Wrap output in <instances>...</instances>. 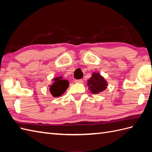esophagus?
Returning <instances> with one entry per match:
<instances>
[{
  "label": "esophagus",
  "mask_w": 152,
  "mask_h": 152,
  "mask_svg": "<svg viewBox=\"0 0 152 152\" xmlns=\"http://www.w3.org/2000/svg\"><path fill=\"white\" fill-rule=\"evenodd\" d=\"M75 83H79V84H81V83H83V80L82 79H80V80H75Z\"/></svg>",
  "instance_id": "1"
}]
</instances>
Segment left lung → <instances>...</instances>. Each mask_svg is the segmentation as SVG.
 I'll list each match as a JSON object with an SVG mask.
<instances>
[{
  "instance_id": "obj_1",
  "label": "left lung",
  "mask_w": 152,
  "mask_h": 152,
  "mask_svg": "<svg viewBox=\"0 0 152 152\" xmlns=\"http://www.w3.org/2000/svg\"><path fill=\"white\" fill-rule=\"evenodd\" d=\"M88 90L91 94H97L104 91L108 86V82L99 73H92L91 77L88 80Z\"/></svg>"
}]
</instances>
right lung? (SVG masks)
Returning a JSON list of instances; mask_svg holds the SVG:
<instances>
[{
  "instance_id": "obj_1",
  "label": "right lung",
  "mask_w": 152,
  "mask_h": 152,
  "mask_svg": "<svg viewBox=\"0 0 152 152\" xmlns=\"http://www.w3.org/2000/svg\"><path fill=\"white\" fill-rule=\"evenodd\" d=\"M52 84L49 85V90L53 97H60L69 86V81L62 78V76L57 77L52 79Z\"/></svg>"
}]
</instances>
